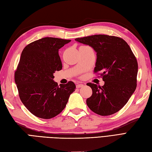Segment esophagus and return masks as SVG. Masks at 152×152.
Masks as SVG:
<instances>
[{"label":"esophagus","instance_id":"34e87169","mask_svg":"<svg viewBox=\"0 0 152 152\" xmlns=\"http://www.w3.org/2000/svg\"><path fill=\"white\" fill-rule=\"evenodd\" d=\"M84 85L83 84H77L76 85V87L77 88H83Z\"/></svg>","mask_w":152,"mask_h":152}]
</instances>
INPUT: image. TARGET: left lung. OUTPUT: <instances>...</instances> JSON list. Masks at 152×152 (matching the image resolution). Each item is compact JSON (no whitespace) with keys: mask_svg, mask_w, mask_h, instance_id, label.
Masks as SVG:
<instances>
[{"mask_svg":"<svg viewBox=\"0 0 152 152\" xmlns=\"http://www.w3.org/2000/svg\"><path fill=\"white\" fill-rule=\"evenodd\" d=\"M75 40L91 47L97 54L95 72H101L104 84L88 83L92 95L86 100L91 111L102 116L116 113L126 104L137 87L138 64L126 42L106 35H95Z\"/></svg>","mask_w":152,"mask_h":152,"instance_id":"obj_1","label":"left lung"}]
</instances>
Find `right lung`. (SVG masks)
<instances>
[{
	"label": "right lung",
	"mask_w": 152,
	"mask_h": 152,
	"mask_svg": "<svg viewBox=\"0 0 152 152\" xmlns=\"http://www.w3.org/2000/svg\"><path fill=\"white\" fill-rule=\"evenodd\" d=\"M71 40L45 37L30 43L21 53L15 81L22 102L36 117L49 119L64 109L76 86L69 81L60 84L53 73L62 66L58 50Z\"/></svg>",
	"instance_id": "1"
}]
</instances>
